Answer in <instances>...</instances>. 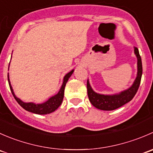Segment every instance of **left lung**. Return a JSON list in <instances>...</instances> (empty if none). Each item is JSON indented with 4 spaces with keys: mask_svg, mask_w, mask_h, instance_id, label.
<instances>
[{
    "mask_svg": "<svg viewBox=\"0 0 153 153\" xmlns=\"http://www.w3.org/2000/svg\"><path fill=\"white\" fill-rule=\"evenodd\" d=\"M134 52L137 57V76L132 85L126 90L114 95H102L95 92L91 87L89 80H87V93L89 100L95 107L101 110L110 111L121 107L133 98L138 91L142 76V62L139 52L137 47H134Z\"/></svg>",
    "mask_w": 153,
    "mask_h": 153,
    "instance_id": "8db88e82",
    "label": "left lung"
}]
</instances>
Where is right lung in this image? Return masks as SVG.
Returning <instances> with one entry per match:
<instances>
[{
  "instance_id": "add662e5",
  "label": "right lung",
  "mask_w": 153,
  "mask_h": 153,
  "mask_svg": "<svg viewBox=\"0 0 153 153\" xmlns=\"http://www.w3.org/2000/svg\"><path fill=\"white\" fill-rule=\"evenodd\" d=\"M10 67V65H9ZM74 69H72V71H70L69 72H68L67 75L64 76V81H63L62 86H61V89H60L59 92L56 94L54 96L51 97L50 98H49V100H47L46 102L43 103V104H35V103L29 102V103H25L24 101H21L20 98H17L15 96V93L13 92V89H12V85L10 84V78H9V73H8V82L9 85H10L11 92H12V95H13L14 98L16 100L17 102L20 104V106H22L24 109H26L27 111L32 112V113L38 114V115H47V114H49L51 112H54V111L56 110L60 105L62 103L63 99H64V89H65V86L67 82L69 80V78H70V76L72 75V74L73 73Z\"/></svg>"
}]
</instances>
